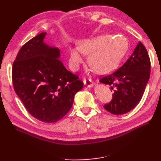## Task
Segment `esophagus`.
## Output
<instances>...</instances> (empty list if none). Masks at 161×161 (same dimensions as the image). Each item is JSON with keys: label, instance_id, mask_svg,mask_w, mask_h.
I'll use <instances>...</instances> for the list:
<instances>
[{"label": "esophagus", "instance_id": "1", "mask_svg": "<svg viewBox=\"0 0 161 161\" xmlns=\"http://www.w3.org/2000/svg\"><path fill=\"white\" fill-rule=\"evenodd\" d=\"M84 84H85V85H86L88 87H92L94 85V83L93 81H92V80H91V79H84Z\"/></svg>", "mask_w": 161, "mask_h": 161}]
</instances>
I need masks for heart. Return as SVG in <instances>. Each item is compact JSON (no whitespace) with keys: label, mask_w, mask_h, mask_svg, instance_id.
<instances>
[{"label":"heart","mask_w":161,"mask_h":161,"mask_svg":"<svg viewBox=\"0 0 161 161\" xmlns=\"http://www.w3.org/2000/svg\"><path fill=\"white\" fill-rule=\"evenodd\" d=\"M77 47L69 50V63L72 69L77 70L84 61L82 54H89L88 63L99 74H107L115 69L127 51L123 38L108 35L80 40Z\"/></svg>","instance_id":"b5f03b06"}]
</instances>
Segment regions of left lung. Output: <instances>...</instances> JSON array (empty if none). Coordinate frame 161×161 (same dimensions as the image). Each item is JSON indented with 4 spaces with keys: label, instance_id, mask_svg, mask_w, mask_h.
Returning <instances> with one entry per match:
<instances>
[{
    "label": "left lung",
    "instance_id": "obj_1",
    "mask_svg": "<svg viewBox=\"0 0 161 161\" xmlns=\"http://www.w3.org/2000/svg\"><path fill=\"white\" fill-rule=\"evenodd\" d=\"M151 61L146 47L139 42L128 60L112 74L100 79L114 90L111 102L103 105L108 112L124 114L133 109L142 98L150 78Z\"/></svg>",
    "mask_w": 161,
    "mask_h": 161
}]
</instances>
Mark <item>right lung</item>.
<instances>
[{
  "label": "right lung",
  "instance_id": "1",
  "mask_svg": "<svg viewBox=\"0 0 161 161\" xmlns=\"http://www.w3.org/2000/svg\"><path fill=\"white\" fill-rule=\"evenodd\" d=\"M45 35L41 32L20 48L13 64L12 80L27 111L42 122L54 123L69 112L84 84L59 60V49L44 42Z\"/></svg>",
  "mask_w": 161,
  "mask_h": 161
}]
</instances>
